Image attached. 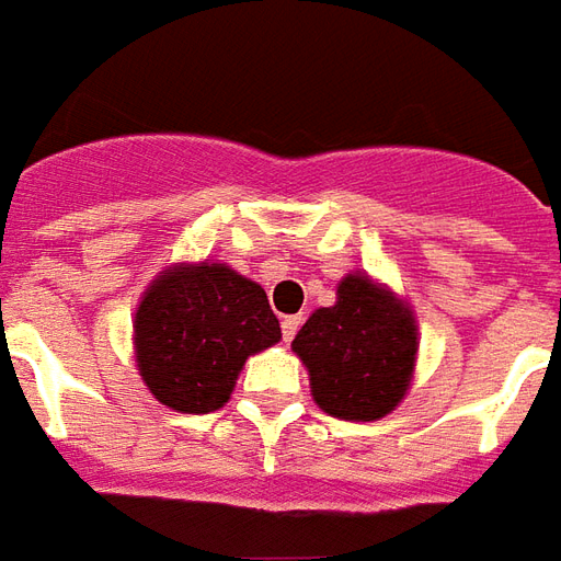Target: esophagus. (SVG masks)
I'll return each mask as SVG.
<instances>
[{
	"label": "esophagus",
	"instance_id": "34e87169",
	"mask_svg": "<svg viewBox=\"0 0 561 561\" xmlns=\"http://www.w3.org/2000/svg\"><path fill=\"white\" fill-rule=\"evenodd\" d=\"M301 320H305L301 313H296V317H284V320H280V329H284V341H293V337H296Z\"/></svg>",
	"mask_w": 561,
	"mask_h": 561
}]
</instances>
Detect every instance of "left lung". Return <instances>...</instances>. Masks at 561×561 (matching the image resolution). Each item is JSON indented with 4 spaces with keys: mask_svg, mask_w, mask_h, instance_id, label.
Segmentation results:
<instances>
[{
    "mask_svg": "<svg viewBox=\"0 0 561 561\" xmlns=\"http://www.w3.org/2000/svg\"><path fill=\"white\" fill-rule=\"evenodd\" d=\"M293 351L311 375L313 401L337 420H380L411 383L416 325L392 293L351 274L332 308L308 317Z\"/></svg>",
    "mask_w": 561,
    "mask_h": 561,
    "instance_id": "1",
    "label": "left lung"
}]
</instances>
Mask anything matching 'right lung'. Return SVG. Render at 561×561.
<instances>
[{
    "mask_svg": "<svg viewBox=\"0 0 561 561\" xmlns=\"http://www.w3.org/2000/svg\"><path fill=\"white\" fill-rule=\"evenodd\" d=\"M277 341L265 289L220 262L162 272L135 313L138 371L181 414L224 408L244 359Z\"/></svg>",
    "mask_w": 561,
    "mask_h": 561,
    "instance_id": "obj_1",
    "label": "right lung"
}]
</instances>
